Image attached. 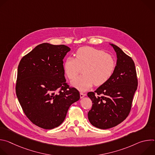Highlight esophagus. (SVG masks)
<instances>
[{
  "instance_id": "34e87169",
  "label": "esophagus",
  "mask_w": 155,
  "mask_h": 155,
  "mask_svg": "<svg viewBox=\"0 0 155 155\" xmlns=\"http://www.w3.org/2000/svg\"><path fill=\"white\" fill-rule=\"evenodd\" d=\"M85 96H86V94L83 93H80V98H83Z\"/></svg>"
}]
</instances>
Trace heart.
<instances>
[{"mask_svg":"<svg viewBox=\"0 0 155 155\" xmlns=\"http://www.w3.org/2000/svg\"><path fill=\"white\" fill-rule=\"evenodd\" d=\"M75 58H68L64 64L65 73L70 80L75 78L81 72L83 75L72 81V85L84 91L94 84L100 86L107 82L114 72L115 58L104 51L92 47L78 48Z\"/></svg>","mask_w":155,"mask_h":155,"instance_id":"heart-1","label":"heart"}]
</instances>
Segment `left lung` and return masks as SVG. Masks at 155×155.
Returning <instances> with one entry per match:
<instances>
[{"label":"left lung","mask_w":155,"mask_h":155,"mask_svg":"<svg viewBox=\"0 0 155 155\" xmlns=\"http://www.w3.org/2000/svg\"><path fill=\"white\" fill-rule=\"evenodd\" d=\"M110 45L117 53L114 72L94 92L87 93L93 102L88 120L93 126L102 129L115 127L127 117L138 84L134 61L117 45Z\"/></svg>","instance_id":"1"}]
</instances>
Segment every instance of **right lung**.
<instances>
[{
  "instance_id": "add662e5",
  "label": "right lung",
  "mask_w": 155,
  "mask_h": 155,
  "mask_svg": "<svg viewBox=\"0 0 155 155\" xmlns=\"http://www.w3.org/2000/svg\"><path fill=\"white\" fill-rule=\"evenodd\" d=\"M71 50L64 45L43 43L23 57L18 68L16 93L24 113L45 129L59 126L80 93L64 77L63 59Z\"/></svg>"
}]
</instances>
